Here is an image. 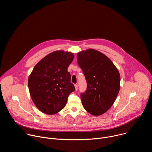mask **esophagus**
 <instances>
[{"label":"esophagus","mask_w":152,"mask_h":152,"mask_svg":"<svg viewBox=\"0 0 152 152\" xmlns=\"http://www.w3.org/2000/svg\"><path fill=\"white\" fill-rule=\"evenodd\" d=\"M75 90L77 91V84H75Z\"/></svg>","instance_id":"esophagus-1"}]
</instances>
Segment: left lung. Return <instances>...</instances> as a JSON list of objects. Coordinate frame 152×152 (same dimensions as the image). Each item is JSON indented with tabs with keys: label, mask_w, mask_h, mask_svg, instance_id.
<instances>
[{
	"label": "left lung",
	"mask_w": 152,
	"mask_h": 152,
	"mask_svg": "<svg viewBox=\"0 0 152 152\" xmlns=\"http://www.w3.org/2000/svg\"><path fill=\"white\" fill-rule=\"evenodd\" d=\"M77 61L87 83V89L80 94L82 105L93 115H100L110 110L118 96L119 72L109 58L94 49L79 52Z\"/></svg>",
	"instance_id": "8db88e82"
}]
</instances>
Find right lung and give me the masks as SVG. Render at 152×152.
Segmentation results:
<instances>
[{"label": "right lung", "instance_id": "obj_1", "mask_svg": "<svg viewBox=\"0 0 152 152\" xmlns=\"http://www.w3.org/2000/svg\"><path fill=\"white\" fill-rule=\"evenodd\" d=\"M73 58V53L69 52H53L38 62L29 75L28 83L31 99L42 113L53 115L59 112L75 90L67 71Z\"/></svg>", "mask_w": 152, "mask_h": 152}]
</instances>
